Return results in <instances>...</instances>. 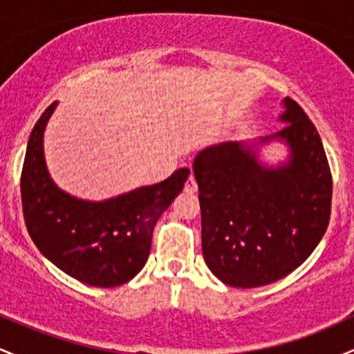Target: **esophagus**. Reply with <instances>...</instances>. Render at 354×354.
<instances>
[{
	"label": "esophagus",
	"instance_id": "34e87169",
	"mask_svg": "<svg viewBox=\"0 0 354 354\" xmlns=\"http://www.w3.org/2000/svg\"><path fill=\"white\" fill-rule=\"evenodd\" d=\"M185 191L186 193H196L198 191V183H196V180H194L193 174H191V176L188 178V181L185 183Z\"/></svg>",
	"mask_w": 354,
	"mask_h": 354
}]
</instances>
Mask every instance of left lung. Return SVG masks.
Masks as SVG:
<instances>
[{
    "label": "left lung",
    "mask_w": 354,
    "mask_h": 354,
    "mask_svg": "<svg viewBox=\"0 0 354 354\" xmlns=\"http://www.w3.org/2000/svg\"><path fill=\"white\" fill-rule=\"evenodd\" d=\"M281 140L290 161L266 168L251 146L228 141L203 149L193 169L200 189L206 265L234 288L274 283L301 266L328 228L333 180L315 124L284 98Z\"/></svg>",
    "instance_id": "8db88e82"
}]
</instances>
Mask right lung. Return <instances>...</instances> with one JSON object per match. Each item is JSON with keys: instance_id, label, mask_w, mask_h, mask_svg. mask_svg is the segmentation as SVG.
Masks as SVG:
<instances>
[{"instance_id": "right-lung-1", "label": "right lung", "mask_w": 354, "mask_h": 354, "mask_svg": "<svg viewBox=\"0 0 354 354\" xmlns=\"http://www.w3.org/2000/svg\"><path fill=\"white\" fill-rule=\"evenodd\" d=\"M56 108L50 104L31 131L21 171V203L28 233L55 266L89 286L113 288L143 270L158 218L181 193L189 168L158 185L106 201H83L53 183L43 135Z\"/></svg>"}]
</instances>
